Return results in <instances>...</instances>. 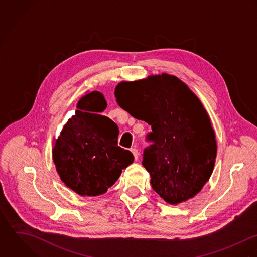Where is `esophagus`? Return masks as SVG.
I'll return each mask as SVG.
<instances>
[{"label": "esophagus", "mask_w": 257, "mask_h": 257, "mask_svg": "<svg viewBox=\"0 0 257 257\" xmlns=\"http://www.w3.org/2000/svg\"><path fill=\"white\" fill-rule=\"evenodd\" d=\"M131 152H132V154L134 156V159H135V160H138L139 152H138V150L136 149V147H135V146H134L133 148H131Z\"/></svg>", "instance_id": "obj_1"}]
</instances>
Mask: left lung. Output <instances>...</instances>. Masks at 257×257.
Instances as JSON below:
<instances>
[{
    "label": "left lung",
    "instance_id": "8db88e82",
    "mask_svg": "<svg viewBox=\"0 0 257 257\" xmlns=\"http://www.w3.org/2000/svg\"><path fill=\"white\" fill-rule=\"evenodd\" d=\"M118 105L151 125L142 164L155 192L168 204L194 198L209 180L216 141L208 114L196 94L174 75L162 73L115 88Z\"/></svg>",
    "mask_w": 257,
    "mask_h": 257
}]
</instances>
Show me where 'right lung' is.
<instances>
[{
    "instance_id": "obj_1",
    "label": "right lung",
    "mask_w": 257,
    "mask_h": 257,
    "mask_svg": "<svg viewBox=\"0 0 257 257\" xmlns=\"http://www.w3.org/2000/svg\"><path fill=\"white\" fill-rule=\"evenodd\" d=\"M106 107L99 91L82 96L54 142L52 159L60 180L80 196L105 194L134 161L130 151L118 146V126L98 114Z\"/></svg>"
}]
</instances>
